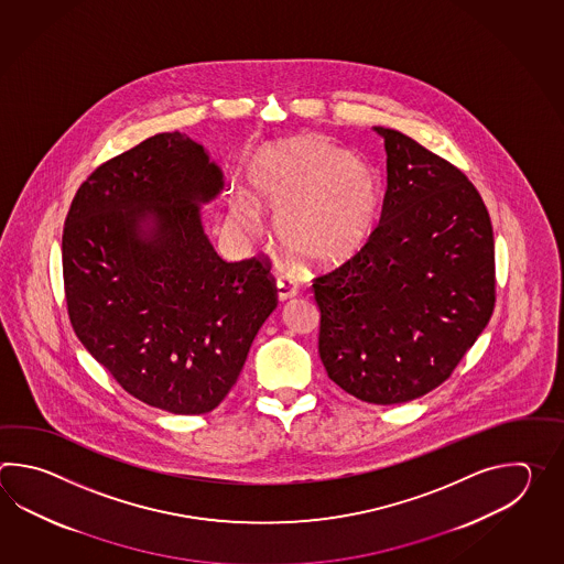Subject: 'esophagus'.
Listing matches in <instances>:
<instances>
[{
  "label": "esophagus",
  "mask_w": 564,
  "mask_h": 564,
  "mask_svg": "<svg viewBox=\"0 0 564 564\" xmlns=\"http://www.w3.org/2000/svg\"><path fill=\"white\" fill-rule=\"evenodd\" d=\"M296 292H299V286L294 284V280H292V278L278 276L276 294L278 300H280V302H284V300L292 299V296H296Z\"/></svg>",
  "instance_id": "34e87169"
}]
</instances>
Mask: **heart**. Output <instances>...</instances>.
Instances as JSON below:
<instances>
[{"label":"heart","mask_w":564,"mask_h":564,"mask_svg":"<svg viewBox=\"0 0 564 564\" xmlns=\"http://www.w3.org/2000/svg\"><path fill=\"white\" fill-rule=\"evenodd\" d=\"M256 204L274 214V234L294 260L338 265L369 243L383 209L377 171L345 147L321 137H299L262 147L250 163ZM236 228H258V207L236 195L229 205Z\"/></svg>","instance_id":"heart-1"}]
</instances>
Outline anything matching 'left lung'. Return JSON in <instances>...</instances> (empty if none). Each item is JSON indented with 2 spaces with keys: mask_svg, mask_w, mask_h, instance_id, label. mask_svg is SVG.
Listing matches in <instances>:
<instances>
[{
  "mask_svg": "<svg viewBox=\"0 0 564 564\" xmlns=\"http://www.w3.org/2000/svg\"><path fill=\"white\" fill-rule=\"evenodd\" d=\"M375 132L387 151L379 226L312 288L328 377L360 401L395 405L444 383L490 321L494 231L459 169L403 132Z\"/></svg>",
  "mask_w": 564,
  "mask_h": 564,
  "instance_id": "1",
  "label": "left lung"
}]
</instances>
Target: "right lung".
Wrapping results in <instances>:
<instances>
[{
    "instance_id": "1",
    "label": "right lung",
    "mask_w": 564,
    "mask_h": 564,
    "mask_svg": "<svg viewBox=\"0 0 564 564\" xmlns=\"http://www.w3.org/2000/svg\"><path fill=\"white\" fill-rule=\"evenodd\" d=\"M221 189L204 144L161 132L95 169L64 224L74 333L127 393L177 415L224 401L278 304L265 258L226 262L205 236Z\"/></svg>"
}]
</instances>
